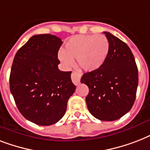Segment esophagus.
<instances>
[{"label": "esophagus", "instance_id": "34e87169", "mask_svg": "<svg viewBox=\"0 0 150 150\" xmlns=\"http://www.w3.org/2000/svg\"><path fill=\"white\" fill-rule=\"evenodd\" d=\"M80 79H81V75L77 71H73L71 73V80L72 82L75 86H77L80 82Z\"/></svg>", "mask_w": 150, "mask_h": 150}]
</instances>
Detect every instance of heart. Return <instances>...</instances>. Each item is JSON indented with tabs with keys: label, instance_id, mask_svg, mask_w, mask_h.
<instances>
[{
	"label": "heart",
	"instance_id": "b5f03b06",
	"mask_svg": "<svg viewBox=\"0 0 150 150\" xmlns=\"http://www.w3.org/2000/svg\"><path fill=\"white\" fill-rule=\"evenodd\" d=\"M110 43L103 35H78L66 42L59 59L64 66L72 64V60L86 71H93L101 67L109 53Z\"/></svg>",
	"mask_w": 150,
	"mask_h": 150
}]
</instances>
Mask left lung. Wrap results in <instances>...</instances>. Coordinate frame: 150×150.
Listing matches in <instances>:
<instances>
[{
    "label": "left lung",
    "mask_w": 150,
    "mask_h": 150,
    "mask_svg": "<svg viewBox=\"0 0 150 150\" xmlns=\"http://www.w3.org/2000/svg\"><path fill=\"white\" fill-rule=\"evenodd\" d=\"M110 43L106 61L99 69L85 73L81 82L89 87L86 97L90 114L100 121L121 118L135 100L139 74L135 57L125 42L103 32Z\"/></svg>",
    "instance_id": "obj_1"
}]
</instances>
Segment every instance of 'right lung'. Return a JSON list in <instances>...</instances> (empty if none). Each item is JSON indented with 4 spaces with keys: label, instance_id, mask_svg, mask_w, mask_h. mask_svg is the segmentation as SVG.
<instances>
[{
    "label": "right lung",
    "instance_id": "1",
    "mask_svg": "<svg viewBox=\"0 0 150 150\" xmlns=\"http://www.w3.org/2000/svg\"><path fill=\"white\" fill-rule=\"evenodd\" d=\"M62 43L54 35H35L14 57L11 93L22 116L39 125L60 121L76 88L71 79V71H62L57 67V53Z\"/></svg>",
    "mask_w": 150,
    "mask_h": 150
}]
</instances>
